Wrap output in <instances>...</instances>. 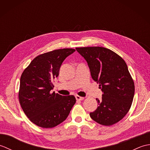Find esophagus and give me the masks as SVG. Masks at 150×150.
I'll return each mask as SVG.
<instances>
[{"label":"esophagus","mask_w":150,"mask_h":150,"mask_svg":"<svg viewBox=\"0 0 150 150\" xmlns=\"http://www.w3.org/2000/svg\"><path fill=\"white\" fill-rule=\"evenodd\" d=\"M75 98H76V99H77V100H84V97L79 96V95H76Z\"/></svg>","instance_id":"1"}]
</instances>
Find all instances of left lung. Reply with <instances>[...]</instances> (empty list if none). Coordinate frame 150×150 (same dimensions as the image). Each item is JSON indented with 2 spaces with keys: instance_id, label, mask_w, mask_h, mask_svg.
I'll list each match as a JSON object with an SVG mask.
<instances>
[{
  "instance_id": "8db88e82",
  "label": "left lung",
  "mask_w": 150,
  "mask_h": 150,
  "mask_svg": "<svg viewBox=\"0 0 150 150\" xmlns=\"http://www.w3.org/2000/svg\"><path fill=\"white\" fill-rule=\"evenodd\" d=\"M90 68L92 79L99 84L102 99L90 113L95 122L104 126L116 124L128 112L135 93V85L126 63L113 51L103 47H76Z\"/></svg>"
}]
</instances>
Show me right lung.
I'll return each mask as SVG.
<instances>
[{"mask_svg":"<svg viewBox=\"0 0 150 150\" xmlns=\"http://www.w3.org/2000/svg\"><path fill=\"white\" fill-rule=\"evenodd\" d=\"M75 49L52 51L36 57L22 72L18 99L29 119L44 128H53L64 121L76 103L73 95L52 93V81L59 74L62 63Z\"/></svg>","mask_w":150,"mask_h":150,"instance_id":"1","label":"right lung"}]
</instances>
